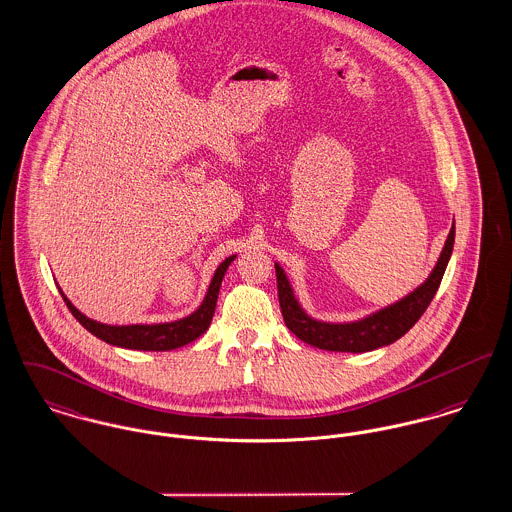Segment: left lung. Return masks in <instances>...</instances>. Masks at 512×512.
I'll return each mask as SVG.
<instances>
[{"label": "left lung", "instance_id": "left-lung-1", "mask_svg": "<svg viewBox=\"0 0 512 512\" xmlns=\"http://www.w3.org/2000/svg\"><path fill=\"white\" fill-rule=\"evenodd\" d=\"M454 236H456V228L452 224L450 234L442 247V253L434 265L433 273L419 288H415L411 294H407L392 306L349 323L317 321L306 314L298 304L294 290L284 275L282 267L275 263L278 302H280L286 327L304 343L323 351L368 353V351L392 345L419 321V317L425 314V310L433 302L434 294L440 286V280L444 276L446 265L452 255Z\"/></svg>", "mask_w": 512, "mask_h": 512}]
</instances>
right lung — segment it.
Returning <instances> with one entry per match:
<instances>
[{
  "label": "right lung",
  "mask_w": 512,
  "mask_h": 512,
  "mask_svg": "<svg viewBox=\"0 0 512 512\" xmlns=\"http://www.w3.org/2000/svg\"><path fill=\"white\" fill-rule=\"evenodd\" d=\"M234 259H236V255H232V257H228L226 261L220 263V267L216 269V273L212 276V282L208 286V292H206L202 304L198 306L193 314L187 315L183 319H177V321H169V323L107 325V323L89 319L87 315L81 314L78 308L66 298V294L60 288L58 290H60L68 310L97 339H101L109 345H115V347L132 349V351H173V349H179L183 345L193 343L208 329L214 310H216L222 278L226 275V271H228V267L232 265Z\"/></svg>",
  "instance_id": "right-lung-1"
}]
</instances>
